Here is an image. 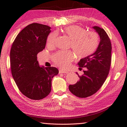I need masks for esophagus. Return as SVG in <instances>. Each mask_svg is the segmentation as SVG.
Instances as JSON below:
<instances>
[{
	"mask_svg": "<svg viewBox=\"0 0 127 127\" xmlns=\"http://www.w3.org/2000/svg\"><path fill=\"white\" fill-rule=\"evenodd\" d=\"M68 73V72L67 71L62 70V69H60V70H59V73Z\"/></svg>",
	"mask_w": 127,
	"mask_h": 127,
	"instance_id": "obj_1",
	"label": "esophagus"
}]
</instances>
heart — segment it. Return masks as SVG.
I'll return each mask as SVG.
<instances>
[{"instance_id": "b5f03b06", "label": "heart", "mask_w": 127, "mask_h": 127, "mask_svg": "<svg viewBox=\"0 0 127 127\" xmlns=\"http://www.w3.org/2000/svg\"><path fill=\"white\" fill-rule=\"evenodd\" d=\"M64 35L71 40L69 46L72 49L77 58H85L92 55L97 49L99 44V35L93 31L87 30L78 26H70L63 30ZM56 33L49 34L47 39L48 45H55L57 40ZM53 61L56 65L66 68L73 60L74 55L71 51H59L53 56Z\"/></svg>"}]
</instances>
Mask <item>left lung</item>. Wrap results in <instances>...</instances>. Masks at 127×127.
Here are the masks:
<instances>
[{"mask_svg":"<svg viewBox=\"0 0 127 127\" xmlns=\"http://www.w3.org/2000/svg\"><path fill=\"white\" fill-rule=\"evenodd\" d=\"M99 34L100 42L96 51L92 55L80 60L79 70L86 67L79 81L69 85V90L75 96L87 97L96 93L106 79L111 66L112 46L105 31L97 26L93 27Z\"/></svg>","mask_w":127,"mask_h":127,"instance_id":"8db88e82","label":"left lung"}]
</instances>
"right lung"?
<instances>
[{"label": "right lung", "mask_w": 127, "mask_h": 127, "mask_svg": "<svg viewBox=\"0 0 127 127\" xmlns=\"http://www.w3.org/2000/svg\"><path fill=\"white\" fill-rule=\"evenodd\" d=\"M50 27L33 23L24 28L15 38L10 50L12 76L25 96L41 100L51 92V81L59 73L54 67H40L37 54L45 48Z\"/></svg>", "instance_id": "obj_1"}]
</instances>
